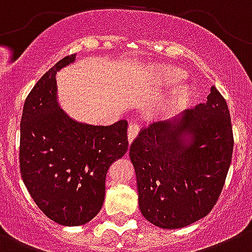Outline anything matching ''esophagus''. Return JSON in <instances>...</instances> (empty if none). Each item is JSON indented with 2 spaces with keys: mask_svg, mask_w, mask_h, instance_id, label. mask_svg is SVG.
<instances>
[{
  "mask_svg": "<svg viewBox=\"0 0 252 252\" xmlns=\"http://www.w3.org/2000/svg\"><path fill=\"white\" fill-rule=\"evenodd\" d=\"M138 131H140V125L137 122H131L128 125V130H127V138L128 142H132L133 140L136 138V136L138 135Z\"/></svg>",
  "mask_w": 252,
  "mask_h": 252,
  "instance_id": "34e87169",
  "label": "esophagus"
}]
</instances>
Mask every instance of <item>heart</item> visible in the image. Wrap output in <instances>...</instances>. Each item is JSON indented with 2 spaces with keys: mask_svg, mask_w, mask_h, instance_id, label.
I'll return each instance as SVG.
<instances>
[{
  "mask_svg": "<svg viewBox=\"0 0 252 252\" xmlns=\"http://www.w3.org/2000/svg\"><path fill=\"white\" fill-rule=\"evenodd\" d=\"M158 75L159 78L163 79L167 84H177L179 81L183 80L184 74L183 71L179 70L177 68H168V66H162V68H158L157 70ZM189 97V93L188 89L186 86H182L174 93V95L172 96V99L169 100L168 102L166 104L164 109L169 110V109H174V107H178L181 105H183L184 102L188 100Z\"/></svg>",
  "mask_w": 252,
  "mask_h": 252,
  "instance_id": "b5f03b06",
  "label": "heart"
}]
</instances>
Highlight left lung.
I'll return each instance as SVG.
<instances>
[{
	"label": "left lung",
	"instance_id": "obj_1",
	"mask_svg": "<svg viewBox=\"0 0 252 252\" xmlns=\"http://www.w3.org/2000/svg\"><path fill=\"white\" fill-rule=\"evenodd\" d=\"M232 147L230 112L215 86L203 104L142 128L130 158L143 217L162 229L207 217L224 187Z\"/></svg>",
	"mask_w": 252,
	"mask_h": 252
}]
</instances>
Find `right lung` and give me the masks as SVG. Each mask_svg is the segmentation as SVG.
Listing matches in <instances>:
<instances>
[{
	"mask_svg": "<svg viewBox=\"0 0 252 252\" xmlns=\"http://www.w3.org/2000/svg\"><path fill=\"white\" fill-rule=\"evenodd\" d=\"M65 57L31 90L21 119L20 168L40 210L64 226L84 225L100 212L110 166L128 148L127 121L95 126L71 119L57 97V71Z\"/></svg>",
	"mask_w": 252,
	"mask_h": 252,
	"instance_id": "add662e5",
	"label": "right lung"
}]
</instances>
